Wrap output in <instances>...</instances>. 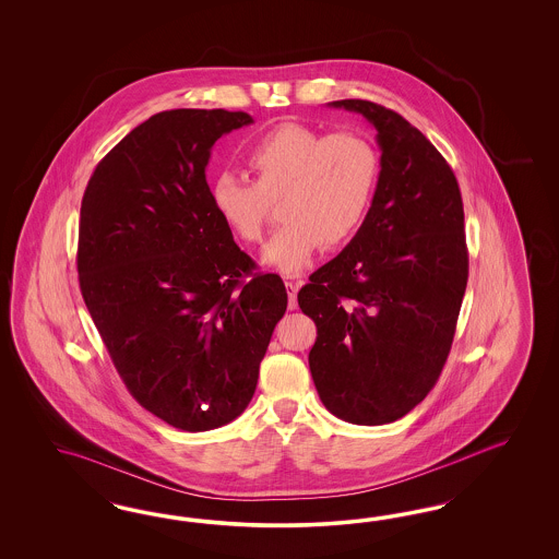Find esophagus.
<instances>
[{"label": "esophagus", "instance_id": "1", "mask_svg": "<svg viewBox=\"0 0 559 559\" xmlns=\"http://www.w3.org/2000/svg\"><path fill=\"white\" fill-rule=\"evenodd\" d=\"M285 287H287L288 309H297V293H299L301 285H299V283H293V281H287Z\"/></svg>", "mask_w": 559, "mask_h": 559}]
</instances>
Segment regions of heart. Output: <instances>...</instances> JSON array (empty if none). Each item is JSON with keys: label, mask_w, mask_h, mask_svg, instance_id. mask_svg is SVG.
Wrapping results in <instances>:
<instances>
[{"label": "heart", "mask_w": 559, "mask_h": 559, "mask_svg": "<svg viewBox=\"0 0 559 559\" xmlns=\"http://www.w3.org/2000/svg\"><path fill=\"white\" fill-rule=\"evenodd\" d=\"M252 182L219 174L209 203L241 241L262 239L271 203L283 225L262 250L276 271L297 274L318 248L353 241L371 215L381 182V155L367 136L323 133L285 122L258 136L243 155Z\"/></svg>", "instance_id": "heart-1"}]
</instances>
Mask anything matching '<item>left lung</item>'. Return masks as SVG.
Here are the masks:
<instances>
[{
	"mask_svg": "<svg viewBox=\"0 0 559 559\" xmlns=\"http://www.w3.org/2000/svg\"><path fill=\"white\" fill-rule=\"evenodd\" d=\"M377 129L371 215L297 299L318 338L309 369L323 406L362 426L395 423L439 381L467 287L463 201L447 159L402 115L336 100Z\"/></svg>",
	"mask_w": 559,
	"mask_h": 559,
	"instance_id": "8db88e82",
	"label": "left lung"
}]
</instances>
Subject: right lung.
I'll return each instance as SVG.
<instances>
[{"instance_id": "obj_1", "label": "right lung", "mask_w": 559, "mask_h": 559, "mask_svg": "<svg viewBox=\"0 0 559 559\" xmlns=\"http://www.w3.org/2000/svg\"><path fill=\"white\" fill-rule=\"evenodd\" d=\"M248 112L153 115L102 157L80 211L85 307L122 383L174 428L236 420L287 311L278 274L255 271L209 203L204 168Z\"/></svg>"}]
</instances>
